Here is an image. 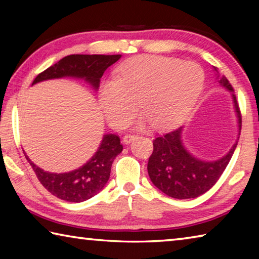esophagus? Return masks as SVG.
Instances as JSON below:
<instances>
[{
	"label": "esophagus",
	"instance_id": "1",
	"mask_svg": "<svg viewBox=\"0 0 259 259\" xmlns=\"http://www.w3.org/2000/svg\"><path fill=\"white\" fill-rule=\"evenodd\" d=\"M136 138H137V136H136V135L128 134V135H125L124 137H123V143H124V144H130V143L133 142V140H135Z\"/></svg>",
	"mask_w": 259,
	"mask_h": 259
}]
</instances>
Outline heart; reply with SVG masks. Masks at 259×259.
Masks as SVG:
<instances>
[{
    "mask_svg": "<svg viewBox=\"0 0 259 259\" xmlns=\"http://www.w3.org/2000/svg\"><path fill=\"white\" fill-rule=\"evenodd\" d=\"M200 65L163 56H136L122 63L115 78L99 89V105L108 123L120 129L128 123L138 102L154 129H165L185 119L204 85Z\"/></svg>",
    "mask_w": 259,
    "mask_h": 259,
    "instance_id": "obj_1",
    "label": "heart"
}]
</instances>
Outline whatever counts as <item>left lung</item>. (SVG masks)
<instances>
[{
    "mask_svg": "<svg viewBox=\"0 0 259 259\" xmlns=\"http://www.w3.org/2000/svg\"><path fill=\"white\" fill-rule=\"evenodd\" d=\"M218 73V68L213 67ZM219 83L229 89L233 97L234 107L241 130V112L233 87L222 75ZM182 126L156 136L153 140V153L148 159L147 171L152 183L168 196L174 199H193L209 191L224 172L238 145L236 142L227 154L213 162L201 161L184 147Z\"/></svg>",
    "mask_w": 259,
    "mask_h": 259,
    "instance_id": "left-lung-1",
    "label": "left lung"
}]
</instances>
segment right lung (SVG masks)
Listing matches in <instances>:
<instances>
[{
	"mask_svg": "<svg viewBox=\"0 0 259 259\" xmlns=\"http://www.w3.org/2000/svg\"><path fill=\"white\" fill-rule=\"evenodd\" d=\"M120 58L121 55H71L64 57L58 63L38 74L33 84L50 78L71 76L84 78L97 89L104 72ZM122 150L123 146L119 136L105 135L98 151L85 164L64 174L45 171L35 165L26 153L24 154L32 165L37 179L48 192L68 202H83L93 198L106 185L113 161Z\"/></svg>",
	"mask_w": 259,
	"mask_h": 259,
	"instance_id": "obj_1",
	"label": "right lung"
}]
</instances>
